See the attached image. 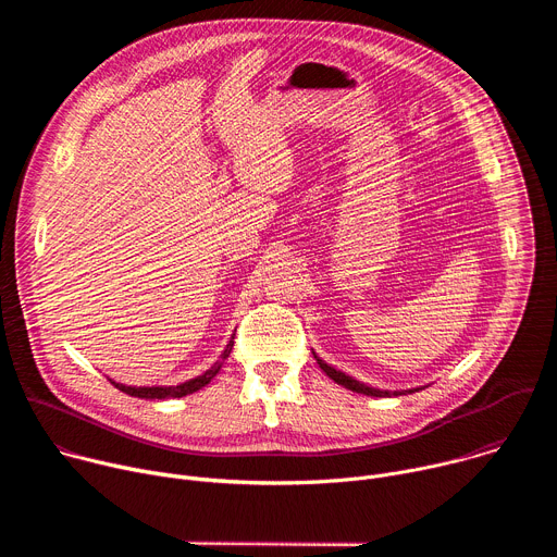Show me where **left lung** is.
I'll use <instances>...</instances> for the list:
<instances>
[{"label": "left lung", "instance_id": "8db88e82", "mask_svg": "<svg viewBox=\"0 0 557 557\" xmlns=\"http://www.w3.org/2000/svg\"><path fill=\"white\" fill-rule=\"evenodd\" d=\"M314 359H317V363H320V368H322L335 383H339V385H344V387H348V389H352V392H359V394H366V396H399V394H404V392H387V389L370 387V385H366V383H361V381H357V379H352V376H348V374L335 370L333 366L324 363L317 355H314ZM417 389H419V387H417ZM417 389H410V392H417ZM406 392H408V389H406Z\"/></svg>", "mask_w": 557, "mask_h": 557}]
</instances>
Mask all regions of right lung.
<instances>
[{
	"mask_svg": "<svg viewBox=\"0 0 557 557\" xmlns=\"http://www.w3.org/2000/svg\"><path fill=\"white\" fill-rule=\"evenodd\" d=\"M231 348H233V342H228V344H226V348H224V352H222V359H220L211 370H207L205 374H200V376H196V379H189V381H185V383H181V385H170V387H165V385H153V387H132V385L116 383V381H112V379H110V383H114L121 392H125V394H129V396H138V399H181V396L194 394L196 389L205 387V385H207V383L218 374V370L222 368V363H224V359L228 357Z\"/></svg>",
	"mask_w": 557,
	"mask_h": 557,
	"instance_id": "1",
	"label": "right lung"
}]
</instances>
